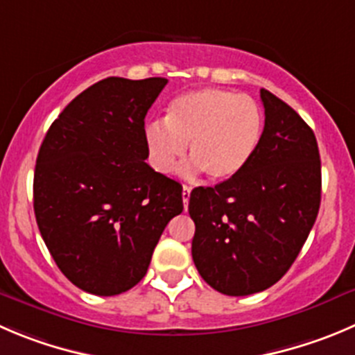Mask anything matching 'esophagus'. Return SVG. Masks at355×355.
Segmentation results:
<instances>
[{
    "instance_id": "34e87169",
    "label": "esophagus",
    "mask_w": 355,
    "mask_h": 355,
    "mask_svg": "<svg viewBox=\"0 0 355 355\" xmlns=\"http://www.w3.org/2000/svg\"><path fill=\"white\" fill-rule=\"evenodd\" d=\"M190 193L191 188L190 187H183V204H184V211L188 209V202H190Z\"/></svg>"
}]
</instances>
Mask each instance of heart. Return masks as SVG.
<instances>
[{
    "label": "heart",
    "mask_w": 355,
    "mask_h": 355,
    "mask_svg": "<svg viewBox=\"0 0 355 355\" xmlns=\"http://www.w3.org/2000/svg\"><path fill=\"white\" fill-rule=\"evenodd\" d=\"M263 111L249 96L225 89H200L175 97L165 120L144 127L148 158L168 174L187 151V174L204 172L214 183L232 180L252 158L263 134Z\"/></svg>",
    "instance_id": "heart-1"
}]
</instances>
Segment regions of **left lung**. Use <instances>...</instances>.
Instances as JSON below:
<instances>
[{"label":"left lung","mask_w":355,"mask_h":355,"mask_svg":"<svg viewBox=\"0 0 355 355\" xmlns=\"http://www.w3.org/2000/svg\"><path fill=\"white\" fill-rule=\"evenodd\" d=\"M261 141L249 164L216 187L190 193L191 256L205 282L228 296L265 291L302 251L320 205L313 130L291 106L259 90Z\"/></svg>","instance_id":"8db88e82"}]
</instances>
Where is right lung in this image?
<instances>
[{
	"label": "right lung",
	"instance_id": "add662e5",
	"mask_svg": "<svg viewBox=\"0 0 355 355\" xmlns=\"http://www.w3.org/2000/svg\"><path fill=\"white\" fill-rule=\"evenodd\" d=\"M165 85L101 80L64 107L40 148V234L60 272L92 295L134 288L167 223L183 212V187L144 162V116Z\"/></svg>",
	"mask_w": 355,
	"mask_h": 355
}]
</instances>
